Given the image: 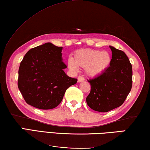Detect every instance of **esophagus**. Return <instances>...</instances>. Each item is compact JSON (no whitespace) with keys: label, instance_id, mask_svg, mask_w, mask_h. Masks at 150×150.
Wrapping results in <instances>:
<instances>
[{"label":"esophagus","instance_id":"34e87169","mask_svg":"<svg viewBox=\"0 0 150 150\" xmlns=\"http://www.w3.org/2000/svg\"><path fill=\"white\" fill-rule=\"evenodd\" d=\"M78 79V82H83L85 81V78L83 77H82V76H79L77 78Z\"/></svg>","mask_w":150,"mask_h":150}]
</instances>
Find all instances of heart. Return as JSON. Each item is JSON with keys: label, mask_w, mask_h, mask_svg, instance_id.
Masks as SVG:
<instances>
[{"label": "heart", "mask_w": 150, "mask_h": 150, "mask_svg": "<svg viewBox=\"0 0 150 150\" xmlns=\"http://www.w3.org/2000/svg\"><path fill=\"white\" fill-rule=\"evenodd\" d=\"M111 57L108 51L83 49L75 53L73 60H69V69L72 71L77 70V67L85 68L87 75L97 77L105 73L111 65Z\"/></svg>", "instance_id": "obj_1"}]
</instances>
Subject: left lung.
I'll list each match as a JSON object with an SVG mask.
<instances>
[{
	"instance_id": "left-lung-1",
	"label": "left lung",
	"mask_w": 150,
	"mask_h": 150,
	"mask_svg": "<svg viewBox=\"0 0 150 150\" xmlns=\"http://www.w3.org/2000/svg\"><path fill=\"white\" fill-rule=\"evenodd\" d=\"M111 65L103 74L88 80L91 91L88 106L94 111L108 112L122 105L132 87V66L124 52L109 46Z\"/></svg>"
}]
</instances>
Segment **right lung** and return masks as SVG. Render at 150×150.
<instances>
[{"instance_id":"1","label":"right lung","mask_w":150,"mask_h":150,"mask_svg":"<svg viewBox=\"0 0 150 150\" xmlns=\"http://www.w3.org/2000/svg\"><path fill=\"white\" fill-rule=\"evenodd\" d=\"M62 49L47 42L30 49L21 62L18 87L28 105L41 109L56 108L77 79L65 74Z\"/></svg>"}]
</instances>
